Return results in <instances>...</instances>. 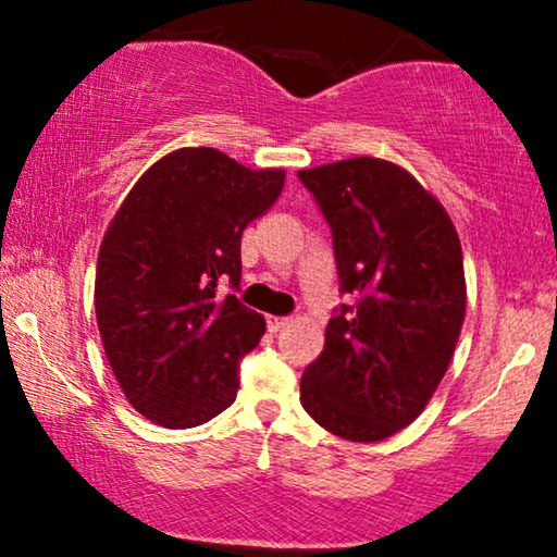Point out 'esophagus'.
Returning a JSON list of instances; mask_svg holds the SVG:
<instances>
[{
    "label": "esophagus",
    "mask_w": 557,
    "mask_h": 557,
    "mask_svg": "<svg viewBox=\"0 0 557 557\" xmlns=\"http://www.w3.org/2000/svg\"><path fill=\"white\" fill-rule=\"evenodd\" d=\"M265 324H269V332H281L288 324V317H269Z\"/></svg>",
    "instance_id": "obj_1"
}]
</instances>
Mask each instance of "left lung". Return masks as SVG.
Segmentation results:
<instances>
[{"label":"left lung","mask_w":557,"mask_h":557,"mask_svg":"<svg viewBox=\"0 0 557 557\" xmlns=\"http://www.w3.org/2000/svg\"><path fill=\"white\" fill-rule=\"evenodd\" d=\"M332 227L342 294L301 406L334 436L372 444L421 416L467 314L459 233L436 197L377 157L301 170Z\"/></svg>","instance_id":"obj_1"}]
</instances>
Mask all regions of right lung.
<instances>
[{
  "instance_id": "1",
  "label": "right lung",
  "mask_w": 557,
  "mask_h": 557,
  "mask_svg": "<svg viewBox=\"0 0 557 557\" xmlns=\"http://www.w3.org/2000/svg\"><path fill=\"white\" fill-rule=\"evenodd\" d=\"M284 170H248L212 147L174 149L141 174L106 227L96 322L136 413L193 429L238 395V362L265 332L243 307L240 235L284 189Z\"/></svg>"
}]
</instances>
